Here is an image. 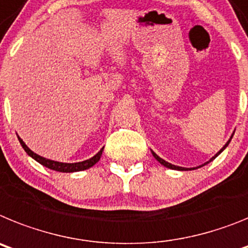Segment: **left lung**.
Returning a JSON list of instances; mask_svg holds the SVG:
<instances>
[{
	"label": "left lung",
	"instance_id": "obj_1",
	"mask_svg": "<svg viewBox=\"0 0 248 248\" xmlns=\"http://www.w3.org/2000/svg\"><path fill=\"white\" fill-rule=\"evenodd\" d=\"M231 139H232V136H231ZM231 139L228 140V141H227V143H226V145H225V146H223V147H222V148H221V150H219V151H218V152H217V154H216V155H215V156H214V157H212V158H211V160H210V161L215 160V158H216V157H217V156H218V155H219V154H221V152H222V151H223V150H225V148H226V147H227V146H228V143H230V141H231ZM152 155H154V157H155V158H156V160H157V161H158V162H160V163H161V165H163V166H165V167H167V169H171V170H177V171H186V169H185V167H180V166H175V165H172V163L167 162V161L162 160V158H161V157H160V156H157V155H156V154H155L154 151H152ZM207 163H208V162H206V163H204V165H207ZM200 167H201V166H200Z\"/></svg>",
	"mask_w": 248,
	"mask_h": 248
}]
</instances>
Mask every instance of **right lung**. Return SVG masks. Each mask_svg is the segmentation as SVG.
<instances>
[{
  "label": "right lung",
  "instance_id": "right-lung-1",
  "mask_svg": "<svg viewBox=\"0 0 248 248\" xmlns=\"http://www.w3.org/2000/svg\"><path fill=\"white\" fill-rule=\"evenodd\" d=\"M18 141H20L23 150L26 151V154L29 155V156H31L33 160H36L38 163H41V165L47 167V169L53 170V171H59V172H78V171H83V170L90 169V167H92V166L96 165V163L100 161L101 156H102V151H103V148H101V150L98 151L97 154L94 155L93 157H91V158H88V160L86 161H82V162L66 163V162H59V161H52V160H48V158H45V157L40 156V155L37 154H34L33 151L30 150V148L26 146L25 142L21 140V137H18Z\"/></svg>",
  "mask_w": 248,
  "mask_h": 248
}]
</instances>
